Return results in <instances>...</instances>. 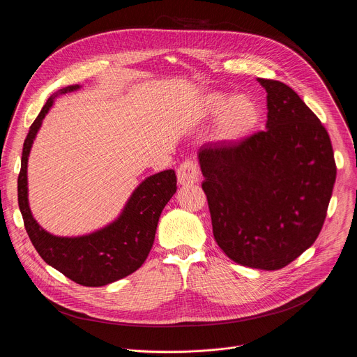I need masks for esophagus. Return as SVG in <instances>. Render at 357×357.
Instances as JSON below:
<instances>
[{
    "label": "esophagus",
    "instance_id": "1",
    "mask_svg": "<svg viewBox=\"0 0 357 357\" xmlns=\"http://www.w3.org/2000/svg\"><path fill=\"white\" fill-rule=\"evenodd\" d=\"M177 180L181 185H190L197 183L200 180V172L197 164L190 160L181 162L177 169Z\"/></svg>",
    "mask_w": 357,
    "mask_h": 357
}]
</instances>
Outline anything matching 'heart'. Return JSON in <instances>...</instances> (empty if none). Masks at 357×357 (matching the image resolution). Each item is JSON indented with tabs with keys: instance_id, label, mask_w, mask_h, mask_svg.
I'll list each match as a JSON object with an SVG mask.
<instances>
[{
	"instance_id": "obj_1",
	"label": "heart",
	"mask_w": 357,
	"mask_h": 357,
	"mask_svg": "<svg viewBox=\"0 0 357 357\" xmlns=\"http://www.w3.org/2000/svg\"><path fill=\"white\" fill-rule=\"evenodd\" d=\"M216 122V139L225 144H238L255 131L261 121V108L248 95L232 96L225 92L207 93L199 105V118Z\"/></svg>"
}]
</instances>
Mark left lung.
<instances>
[{"label": "left lung", "mask_w": 357, "mask_h": 357, "mask_svg": "<svg viewBox=\"0 0 357 357\" xmlns=\"http://www.w3.org/2000/svg\"><path fill=\"white\" fill-rule=\"evenodd\" d=\"M266 91V130L238 144H204L197 153L213 235L243 266L275 271L316 242L336 181L330 137L285 83Z\"/></svg>", "instance_id": "left-lung-1"}]
</instances>
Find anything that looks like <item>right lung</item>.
Segmentation results:
<instances>
[{
	"instance_id": "obj_1",
	"label": "right lung",
	"mask_w": 357,
	"mask_h": 357,
	"mask_svg": "<svg viewBox=\"0 0 357 357\" xmlns=\"http://www.w3.org/2000/svg\"><path fill=\"white\" fill-rule=\"evenodd\" d=\"M80 88V85H70L53 93L30 127L21 155L18 206L29 238L46 264L76 284L103 287L128 277L149 257L162 208L177 190V177L174 170H164L142 180L118 218L95 232L80 236H57L41 227L29 204V155L54 99Z\"/></svg>"
}]
</instances>
